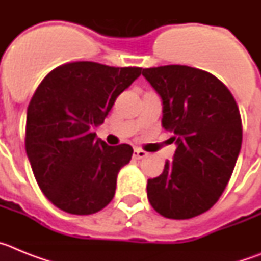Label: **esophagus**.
<instances>
[{
  "label": "esophagus",
  "mask_w": 261,
  "mask_h": 261,
  "mask_svg": "<svg viewBox=\"0 0 261 261\" xmlns=\"http://www.w3.org/2000/svg\"><path fill=\"white\" fill-rule=\"evenodd\" d=\"M133 156H135L136 159H142L145 158V156H147V153L145 150H142V149H135V151H133Z\"/></svg>",
  "instance_id": "esophagus-1"
}]
</instances>
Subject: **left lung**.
I'll list each match as a JSON object with an SVG mask.
<instances>
[{"instance_id":"left-lung-1","label":"left lung","mask_w":261,"mask_h":261,"mask_svg":"<svg viewBox=\"0 0 261 261\" xmlns=\"http://www.w3.org/2000/svg\"><path fill=\"white\" fill-rule=\"evenodd\" d=\"M163 103V128L174 133L172 162L147 180L156 213L188 220L213 206L231 177L242 146V119L230 90L197 68L165 65L142 69Z\"/></svg>"}]
</instances>
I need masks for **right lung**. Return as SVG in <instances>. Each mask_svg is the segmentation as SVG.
I'll return each mask as SVG.
<instances>
[{"mask_svg":"<svg viewBox=\"0 0 261 261\" xmlns=\"http://www.w3.org/2000/svg\"><path fill=\"white\" fill-rule=\"evenodd\" d=\"M141 69L68 62L48 73L32 95L26 153L41 192L61 211L87 216L114 199L117 174L133 149L126 144L108 146L93 129Z\"/></svg>","mask_w":261,"mask_h":261,"instance_id":"right-lung-1","label":"right lung"}]
</instances>
